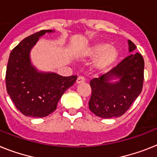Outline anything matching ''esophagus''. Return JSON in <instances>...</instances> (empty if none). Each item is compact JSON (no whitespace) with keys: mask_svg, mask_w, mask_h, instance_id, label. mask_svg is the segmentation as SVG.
<instances>
[{"mask_svg":"<svg viewBox=\"0 0 157 157\" xmlns=\"http://www.w3.org/2000/svg\"><path fill=\"white\" fill-rule=\"evenodd\" d=\"M85 78L84 77V76H78V78H77V80H76V83L77 84H81V83H83V82H85Z\"/></svg>","mask_w":157,"mask_h":157,"instance_id":"34e87169","label":"esophagus"}]
</instances>
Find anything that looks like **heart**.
Wrapping results in <instances>:
<instances>
[{
    "mask_svg": "<svg viewBox=\"0 0 157 157\" xmlns=\"http://www.w3.org/2000/svg\"><path fill=\"white\" fill-rule=\"evenodd\" d=\"M85 56L95 57L93 68L97 72H103L113 65L119 57V51L115 46L108 43H97L85 52Z\"/></svg>",
    "mask_w": 157,
    "mask_h": 157,
    "instance_id": "b5f03b06",
    "label": "heart"
}]
</instances>
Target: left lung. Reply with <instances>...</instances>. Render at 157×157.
Segmentation results:
<instances>
[{
  "mask_svg": "<svg viewBox=\"0 0 157 157\" xmlns=\"http://www.w3.org/2000/svg\"><path fill=\"white\" fill-rule=\"evenodd\" d=\"M128 44L129 52L136 48L131 40H128ZM144 68L143 56L138 52L132 53L107 73L91 80L89 109L101 118L124 114L141 93Z\"/></svg>",
  "mask_w": 157,
  "mask_h": 157,
  "instance_id": "8db88e82",
  "label": "left lung"
}]
</instances>
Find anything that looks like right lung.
Instances as JSON below:
<instances>
[{
    "label": "right lung",
    "mask_w": 157,
    "mask_h": 157,
    "mask_svg": "<svg viewBox=\"0 0 157 157\" xmlns=\"http://www.w3.org/2000/svg\"><path fill=\"white\" fill-rule=\"evenodd\" d=\"M53 32L41 30L25 38L9 55L6 89L16 108L26 117H44L55 111L60 97L77 79L76 76L38 71L32 64V48L40 36Z\"/></svg>",
    "instance_id": "right-lung-1"
}]
</instances>
